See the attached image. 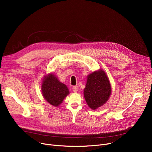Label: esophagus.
Returning a JSON list of instances; mask_svg holds the SVG:
<instances>
[{
    "mask_svg": "<svg viewBox=\"0 0 152 152\" xmlns=\"http://www.w3.org/2000/svg\"><path fill=\"white\" fill-rule=\"evenodd\" d=\"M72 89H73L74 92H77L78 91L79 87H78V86H73V88H72Z\"/></svg>",
    "mask_w": 152,
    "mask_h": 152,
    "instance_id": "1",
    "label": "esophagus"
}]
</instances>
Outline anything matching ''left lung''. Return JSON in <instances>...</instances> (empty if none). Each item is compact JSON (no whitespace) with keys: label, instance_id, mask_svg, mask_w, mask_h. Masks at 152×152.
I'll return each mask as SVG.
<instances>
[{"label":"left lung","instance_id":"left-lung-1","mask_svg":"<svg viewBox=\"0 0 152 152\" xmlns=\"http://www.w3.org/2000/svg\"><path fill=\"white\" fill-rule=\"evenodd\" d=\"M111 92L110 83L105 71L100 69L87 76L84 96L87 105L96 110L108 101Z\"/></svg>","mask_w":152,"mask_h":152}]
</instances>
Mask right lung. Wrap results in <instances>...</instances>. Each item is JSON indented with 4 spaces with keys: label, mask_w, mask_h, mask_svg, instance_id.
I'll return each instance as SVG.
<instances>
[{
    "label": "right lung",
    "mask_w": 152,
    "mask_h": 152,
    "mask_svg": "<svg viewBox=\"0 0 152 152\" xmlns=\"http://www.w3.org/2000/svg\"><path fill=\"white\" fill-rule=\"evenodd\" d=\"M41 90L45 100L54 107L60 105L69 93L67 86L60 82L53 74L44 76Z\"/></svg>",
    "instance_id": "right-lung-1"
}]
</instances>
